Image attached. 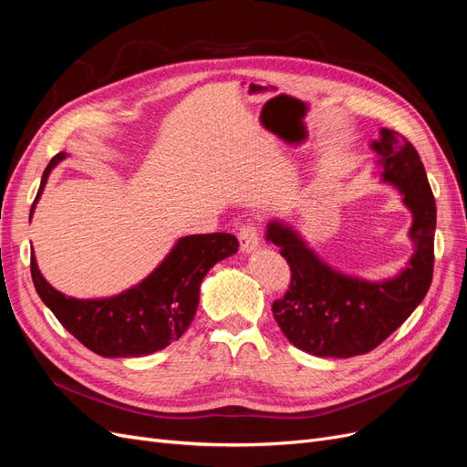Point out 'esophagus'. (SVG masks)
Returning <instances> with one entry per match:
<instances>
[{
    "label": "esophagus",
    "instance_id": "34e87169",
    "mask_svg": "<svg viewBox=\"0 0 467 467\" xmlns=\"http://www.w3.org/2000/svg\"><path fill=\"white\" fill-rule=\"evenodd\" d=\"M239 247H242L244 253H253L257 251L259 247V234L255 225H244L242 230H239Z\"/></svg>",
    "mask_w": 467,
    "mask_h": 467
}]
</instances>
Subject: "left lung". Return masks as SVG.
Listing matches in <instances>:
<instances>
[{"instance_id": "1", "label": "left lung", "mask_w": 467, "mask_h": 467, "mask_svg": "<svg viewBox=\"0 0 467 467\" xmlns=\"http://www.w3.org/2000/svg\"><path fill=\"white\" fill-rule=\"evenodd\" d=\"M379 182L400 191L411 212L407 232L413 253L400 273L368 280L338 271L285 220L266 223L265 239L280 249L292 271L290 290L273 304L288 341L307 355L350 358L376 348L425 298L432 282L436 202L417 150L389 129L370 142Z\"/></svg>"}]
</instances>
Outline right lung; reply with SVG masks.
Masks as SVG:
<instances>
[{"label":"right lung","instance_id":"right-lung-1","mask_svg":"<svg viewBox=\"0 0 467 467\" xmlns=\"http://www.w3.org/2000/svg\"><path fill=\"white\" fill-rule=\"evenodd\" d=\"M64 160V151L54 155L42 173L31 218L50 171ZM237 247L232 234L179 237L144 280L109 298L81 300L56 290L38 271L35 251L31 275L40 300L79 343L105 358H138L171 345L189 329L206 273Z\"/></svg>","mask_w":467,"mask_h":467}]
</instances>
